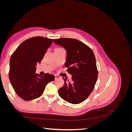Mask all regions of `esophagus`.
Instances as JSON below:
<instances>
[{"label":"esophagus","instance_id":"obj_1","mask_svg":"<svg viewBox=\"0 0 132 132\" xmlns=\"http://www.w3.org/2000/svg\"><path fill=\"white\" fill-rule=\"evenodd\" d=\"M59 78H60V77L59 75H55V79H59Z\"/></svg>","mask_w":132,"mask_h":132}]
</instances>
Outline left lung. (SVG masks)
Returning <instances> with one entry per match:
<instances>
[{"instance_id": "8db88e82", "label": "left lung", "mask_w": 132, "mask_h": 132, "mask_svg": "<svg viewBox=\"0 0 132 132\" xmlns=\"http://www.w3.org/2000/svg\"><path fill=\"white\" fill-rule=\"evenodd\" d=\"M53 42L67 51L65 65L72 75L70 82L63 78L64 85L58 90L60 97L73 104L85 101L93 91L98 77V70L93 51L77 39L61 38Z\"/></svg>"}]
</instances>
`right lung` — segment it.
I'll return each mask as SVG.
<instances>
[{
  "instance_id": "right-lung-1",
  "label": "right lung",
  "mask_w": 132,
  "mask_h": 132,
  "mask_svg": "<svg viewBox=\"0 0 132 132\" xmlns=\"http://www.w3.org/2000/svg\"><path fill=\"white\" fill-rule=\"evenodd\" d=\"M53 39L36 36L26 39L19 46L10 59L9 79L15 93L25 101L41 96L48 83L53 81L52 74L41 76L36 74L37 63H40Z\"/></svg>"
}]
</instances>
